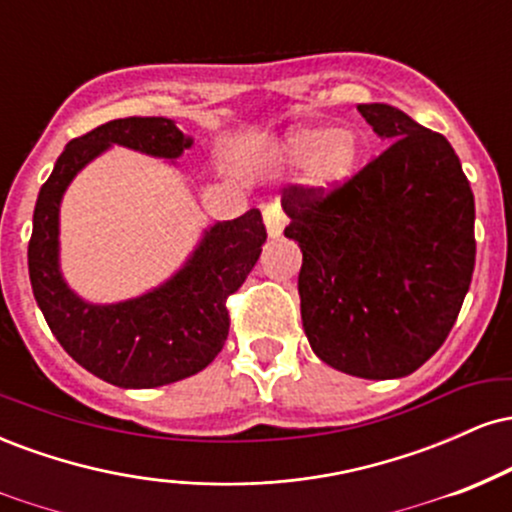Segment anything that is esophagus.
Wrapping results in <instances>:
<instances>
[{"instance_id": "34e87169", "label": "esophagus", "mask_w": 512, "mask_h": 512, "mask_svg": "<svg viewBox=\"0 0 512 512\" xmlns=\"http://www.w3.org/2000/svg\"><path fill=\"white\" fill-rule=\"evenodd\" d=\"M262 216H264V226H267L269 236H272V238L281 236V231H284V226H286L284 209H281L276 202L267 204V207H264V211H262Z\"/></svg>"}]
</instances>
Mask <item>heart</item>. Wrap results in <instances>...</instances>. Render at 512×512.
<instances>
[{"instance_id": "obj_1", "label": "heart", "mask_w": 512, "mask_h": 512, "mask_svg": "<svg viewBox=\"0 0 512 512\" xmlns=\"http://www.w3.org/2000/svg\"><path fill=\"white\" fill-rule=\"evenodd\" d=\"M284 154L293 163H305L308 180L327 190L354 173L361 156V142L351 129L332 132L330 127L303 125L286 137Z\"/></svg>"}]
</instances>
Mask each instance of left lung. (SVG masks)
<instances>
[{"mask_svg":"<svg viewBox=\"0 0 512 512\" xmlns=\"http://www.w3.org/2000/svg\"><path fill=\"white\" fill-rule=\"evenodd\" d=\"M358 113L390 146L339 185H289L286 238L303 250V330L327 366L368 380L421 368L472 284L474 195L443 134L385 103Z\"/></svg>","mask_w":512,"mask_h":512,"instance_id":"1","label":"left lung"}]
</instances>
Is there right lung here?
Listing matches in <instances>:
<instances>
[{
    "mask_svg": "<svg viewBox=\"0 0 512 512\" xmlns=\"http://www.w3.org/2000/svg\"><path fill=\"white\" fill-rule=\"evenodd\" d=\"M110 144L178 158L192 139L168 117H122L72 139L40 187L28 240L33 296L62 349L88 373L117 387H158L190 378L214 361L231 327L226 301L260 260L267 228L260 209L211 226L168 284L117 305H91L57 267V211L76 170Z\"/></svg>",
    "mask_w": 512,
    "mask_h": 512,
    "instance_id": "add662e5",
    "label": "right lung"
}]
</instances>
